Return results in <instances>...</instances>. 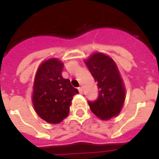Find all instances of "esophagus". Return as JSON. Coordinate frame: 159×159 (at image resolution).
<instances>
[{
  "label": "esophagus",
  "instance_id": "34e87169",
  "mask_svg": "<svg viewBox=\"0 0 159 159\" xmlns=\"http://www.w3.org/2000/svg\"><path fill=\"white\" fill-rule=\"evenodd\" d=\"M78 90H79L80 93H83V88H82V87H79V88H78Z\"/></svg>",
  "mask_w": 159,
  "mask_h": 159
}]
</instances>
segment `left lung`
Segmentation results:
<instances>
[{
  "label": "left lung",
  "mask_w": 159,
  "mask_h": 159,
  "mask_svg": "<svg viewBox=\"0 0 159 159\" xmlns=\"http://www.w3.org/2000/svg\"><path fill=\"white\" fill-rule=\"evenodd\" d=\"M96 81L98 99L89 101L90 110L101 120H109L121 111L125 100V89L116 63L101 52L91 55L85 61Z\"/></svg>",
  "instance_id": "left-lung-1"
}]
</instances>
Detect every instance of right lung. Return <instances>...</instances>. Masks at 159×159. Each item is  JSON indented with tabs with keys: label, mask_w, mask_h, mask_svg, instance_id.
I'll use <instances>...</instances> for the list:
<instances>
[{
	"label": "right lung",
	"mask_w": 159,
	"mask_h": 159,
	"mask_svg": "<svg viewBox=\"0 0 159 159\" xmlns=\"http://www.w3.org/2000/svg\"><path fill=\"white\" fill-rule=\"evenodd\" d=\"M62 62L49 59L41 64L33 86L32 102L36 112L49 123H59L70 111L73 96L78 90L63 78Z\"/></svg>",
	"instance_id": "obj_1"
}]
</instances>
